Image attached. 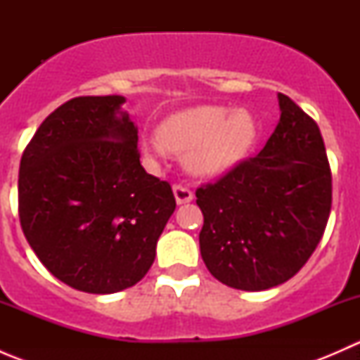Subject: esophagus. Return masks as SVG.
<instances>
[{
  "label": "esophagus",
  "instance_id": "esophagus-1",
  "mask_svg": "<svg viewBox=\"0 0 360 360\" xmlns=\"http://www.w3.org/2000/svg\"><path fill=\"white\" fill-rule=\"evenodd\" d=\"M174 197H176V202L179 205H183V203H190L193 200V191L188 186H183V184H176L174 186Z\"/></svg>",
  "mask_w": 360,
  "mask_h": 360
}]
</instances>
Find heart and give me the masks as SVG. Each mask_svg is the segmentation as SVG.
Returning a JSON list of instances; mask_svg holds the SVG:
<instances>
[{
	"label": "heart",
	"mask_w": 360,
	"mask_h": 360,
	"mask_svg": "<svg viewBox=\"0 0 360 360\" xmlns=\"http://www.w3.org/2000/svg\"><path fill=\"white\" fill-rule=\"evenodd\" d=\"M257 136L256 120L248 110L202 104L177 111L158 127V139H143L148 157L163 150L184 155L186 167L197 176H219L249 155Z\"/></svg>",
	"instance_id": "1"
}]
</instances>
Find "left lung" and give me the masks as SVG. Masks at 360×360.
<instances>
[{"mask_svg": "<svg viewBox=\"0 0 360 360\" xmlns=\"http://www.w3.org/2000/svg\"><path fill=\"white\" fill-rule=\"evenodd\" d=\"M281 120L257 157L197 190L200 254L240 291L284 284L303 268L331 212V169L317 123L278 94Z\"/></svg>", "mask_w": 360, "mask_h": 360, "instance_id": "1", "label": "left lung"}]
</instances>
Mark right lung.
Segmentation results:
<instances>
[{"mask_svg": "<svg viewBox=\"0 0 360 360\" xmlns=\"http://www.w3.org/2000/svg\"><path fill=\"white\" fill-rule=\"evenodd\" d=\"M125 97H75L39 125L19 170L29 245L69 288L111 294L151 268L176 209L172 188L143 169Z\"/></svg>", "mask_w": 360, "mask_h": 360, "instance_id": "right-lung-1", "label": "right lung"}]
</instances>
